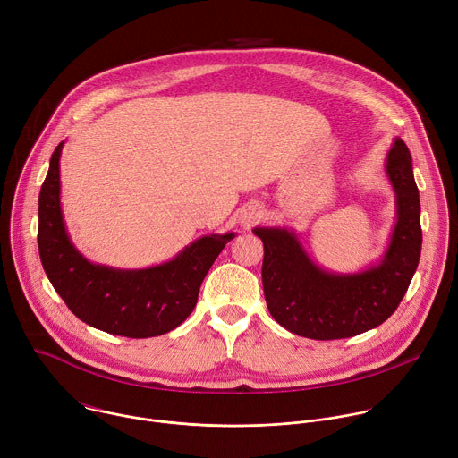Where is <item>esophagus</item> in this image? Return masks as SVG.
Here are the masks:
<instances>
[{
  "label": "esophagus",
  "mask_w": 458,
  "mask_h": 458,
  "mask_svg": "<svg viewBox=\"0 0 458 458\" xmlns=\"http://www.w3.org/2000/svg\"><path fill=\"white\" fill-rule=\"evenodd\" d=\"M260 217H263V210H260V207L250 205V207H246L244 212L241 214V223H242L244 228H250V226H253L255 223H259Z\"/></svg>",
  "instance_id": "1"
}]
</instances>
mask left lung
I'll return each instance as SVG.
<instances>
[{"instance_id": "obj_1", "label": "left lung", "mask_w": 458, "mask_h": 458, "mask_svg": "<svg viewBox=\"0 0 458 458\" xmlns=\"http://www.w3.org/2000/svg\"><path fill=\"white\" fill-rule=\"evenodd\" d=\"M384 170L395 191L397 221L378 263L362 272L320 268L293 230L253 228L265 244L263 288L268 310L288 332L315 341L346 339L377 328L401 304L422 248L419 188L411 154L401 138L391 145Z\"/></svg>"}]
</instances>
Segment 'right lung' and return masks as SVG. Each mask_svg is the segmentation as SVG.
Returning a JSON list of instances; mask_svg holds the SVG:
<instances>
[{"mask_svg":"<svg viewBox=\"0 0 458 458\" xmlns=\"http://www.w3.org/2000/svg\"><path fill=\"white\" fill-rule=\"evenodd\" d=\"M55 147L39 191L38 248L43 270L71 311L101 332L148 339L172 332L198 304L199 288L235 233H212L184 246L163 265L121 270L96 265L72 244L61 212Z\"/></svg>","mask_w":458,"mask_h":458,"instance_id":"add662e5","label":"right lung"}]
</instances>
